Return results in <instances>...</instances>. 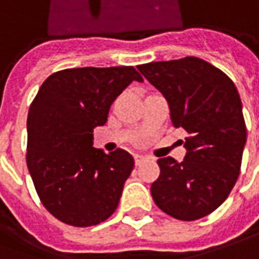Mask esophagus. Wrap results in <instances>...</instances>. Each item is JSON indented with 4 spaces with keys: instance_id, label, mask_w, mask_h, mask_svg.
<instances>
[{
    "instance_id": "1",
    "label": "esophagus",
    "mask_w": 259,
    "mask_h": 259,
    "mask_svg": "<svg viewBox=\"0 0 259 259\" xmlns=\"http://www.w3.org/2000/svg\"><path fill=\"white\" fill-rule=\"evenodd\" d=\"M144 161H146V157H144V156H142V154H136V156H135V163H136L137 166L143 164Z\"/></svg>"
}]
</instances>
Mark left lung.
<instances>
[{"label":"left lung","mask_w":259,"mask_h":259,"mask_svg":"<svg viewBox=\"0 0 259 259\" xmlns=\"http://www.w3.org/2000/svg\"><path fill=\"white\" fill-rule=\"evenodd\" d=\"M137 69L164 96L174 127L190 135L181 163L157 160L153 200L181 221L205 217L226 201L240 174L247 129L238 91L223 70L196 56Z\"/></svg>","instance_id":"1"}]
</instances>
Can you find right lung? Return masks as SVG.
<instances>
[{
  "mask_svg": "<svg viewBox=\"0 0 259 259\" xmlns=\"http://www.w3.org/2000/svg\"><path fill=\"white\" fill-rule=\"evenodd\" d=\"M133 80L143 82L133 66L59 70L29 107L28 170L45 208L65 224L96 226L117 208L135 160L123 149L93 147V129Z\"/></svg>",
  "mask_w": 259,
  "mask_h": 259,
  "instance_id": "right-lung-1",
  "label": "right lung"
}]
</instances>
